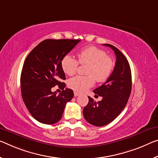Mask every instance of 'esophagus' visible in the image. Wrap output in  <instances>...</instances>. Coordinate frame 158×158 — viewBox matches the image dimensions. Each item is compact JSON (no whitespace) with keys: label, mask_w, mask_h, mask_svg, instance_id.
Segmentation results:
<instances>
[{"label":"esophagus","mask_w":158,"mask_h":158,"mask_svg":"<svg viewBox=\"0 0 158 158\" xmlns=\"http://www.w3.org/2000/svg\"><path fill=\"white\" fill-rule=\"evenodd\" d=\"M74 96L75 97H77V96H79V93L76 92V91H74Z\"/></svg>","instance_id":"obj_1"}]
</instances>
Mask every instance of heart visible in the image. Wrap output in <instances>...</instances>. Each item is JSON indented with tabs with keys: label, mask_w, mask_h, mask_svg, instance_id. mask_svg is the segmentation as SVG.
I'll list each match as a JSON object with an SVG mask.
<instances>
[{
	"label": "heart",
	"mask_w": 158,
	"mask_h": 158,
	"mask_svg": "<svg viewBox=\"0 0 158 158\" xmlns=\"http://www.w3.org/2000/svg\"><path fill=\"white\" fill-rule=\"evenodd\" d=\"M78 60L70 55L62 57L61 67L69 76L76 73L79 66L88 64L86 74L88 76H76L68 81L69 88L77 92H84L94 86L95 79L98 82H104L110 76L114 68V62L106 52L96 46H86L77 52Z\"/></svg>",
	"instance_id": "b5f03b06"
}]
</instances>
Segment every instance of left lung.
Masks as SVG:
<instances>
[{
	"mask_svg": "<svg viewBox=\"0 0 158 158\" xmlns=\"http://www.w3.org/2000/svg\"><path fill=\"white\" fill-rule=\"evenodd\" d=\"M104 46L114 52V68L107 81L94 91L102 99L96 102L89 96V103L83 110L85 119L96 127L105 126L118 117L126 106L131 91V72L127 59L112 45Z\"/></svg>",
	"mask_w": 158,
	"mask_h": 158,
	"instance_id": "8db88e82",
	"label": "left lung"
}]
</instances>
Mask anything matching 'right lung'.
<instances>
[{
    "label": "right lung",
    "mask_w": 158,
    "mask_h": 158,
    "mask_svg": "<svg viewBox=\"0 0 158 158\" xmlns=\"http://www.w3.org/2000/svg\"><path fill=\"white\" fill-rule=\"evenodd\" d=\"M80 40L46 39L29 52L22 67L20 86L25 106L35 119L46 124L57 123L62 118L67 102L72 99V89H64L65 74L61 60ZM56 85L63 91L52 92Z\"/></svg>",
    "instance_id": "obj_1"
}]
</instances>
